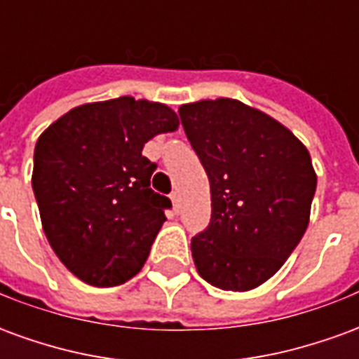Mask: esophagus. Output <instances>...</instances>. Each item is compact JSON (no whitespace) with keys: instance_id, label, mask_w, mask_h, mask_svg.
I'll use <instances>...</instances> for the list:
<instances>
[{"instance_id":"1","label":"esophagus","mask_w":359,"mask_h":359,"mask_svg":"<svg viewBox=\"0 0 359 359\" xmlns=\"http://www.w3.org/2000/svg\"><path fill=\"white\" fill-rule=\"evenodd\" d=\"M171 202H172V210L179 211V208H180V194H179V192H177V190H175V192H172V194H171Z\"/></svg>"}]
</instances>
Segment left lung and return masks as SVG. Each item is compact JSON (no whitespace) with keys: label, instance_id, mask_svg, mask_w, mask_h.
Instances as JSON below:
<instances>
[{"label":"left lung","instance_id":"8db88e82","mask_svg":"<svg viewBox=\"0 0 359 359\" xmlns=\"http://www.w3.org/2000/svg\"><path fill=\"white\" fill-rule=\"evenodd\" d=\"M179 115L210 179V226L192 238L196 269L221 290H252L283 267L308 229L317 187L308 148L231 97L184 103Z\"/></svg>","mask_w":359,"mask_h":359}]
</instances>
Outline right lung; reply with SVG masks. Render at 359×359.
<instances>
[{"label":"right lung","mask_w":359,"mask_h":359,"mask_svg":"<svg viewBox=\"0 0 359 359\" xmlns=\"http://www.w3.org/2000/svg\"><path fill=\"white\" fill-rule=\"evenodd\" d=\"M177 128L165 103L121 95L79 105L40 134L32 190L43 233L86 285H123L146 264L171 200L149 188L156 163L142 149Z\"/></svg>","instance_id":"1"}]
</instances>
